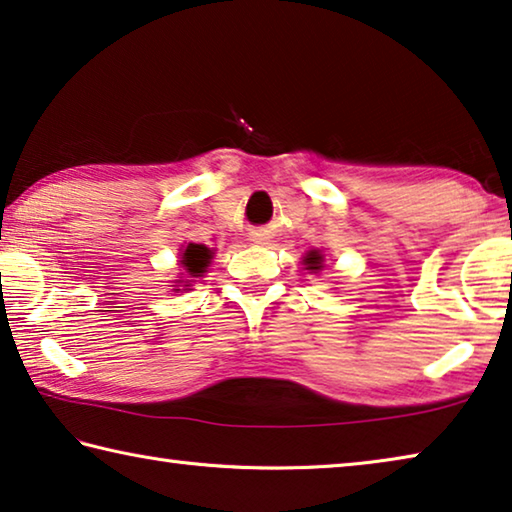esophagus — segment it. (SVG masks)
<instances>
[{
    "mask_svg": "<svg viewBox=\"0 0 512 512\" xmlns=\"http://www.w3.org/2000/svg\"><path fill=\"white\" fill-rule=\"evenodd\" d=\"M247 240L251 242V245H267V233L263 229H251Z\"/></svg>",
    "mask_w": 512,
    "mask_h": 512,
    "instance_id": "esophagus-1",
    "label": "esophagus"
}]
</instances>
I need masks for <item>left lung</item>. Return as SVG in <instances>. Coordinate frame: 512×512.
Instances as JSON below:
<instances>
[{
  "mask_svg": "<svg viewBox=\"0 0 512 512\" xmlns=\"http://www.w3.org/2000/svg\"><path fill=\"white\" fill-rule=\"evenodd\" d=\"M304 263L309 265V267H306V270H320V267H322V256L318 254V251H311V254H306Z\"/></svg>",
  "mask_w": 512,
  "mask_h": 512,
  "instance_id": "left-lung-1",
  "label": "left lung"
}]
</instances>
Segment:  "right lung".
Here are the masks:
<instances>
[{
  "label": "right lung",
  "instance_id": "add662e5",
  "mask_svg": "<svg viewBox=\"0 0 512 512\" xmlns=\"http://www.w3.org/2000/svg\"><path fill=\"white\" fill-rule=\"evenodd\" d=\"M210 258H212V254H210L208 247H203V245H190V247L185 249L183 261H180V263L185 265V270L190 272L192 277H201V274L206 272Z\"/></svg>",
  "mask_w": 512,
  "mask_h": 512
}]
</instances>
